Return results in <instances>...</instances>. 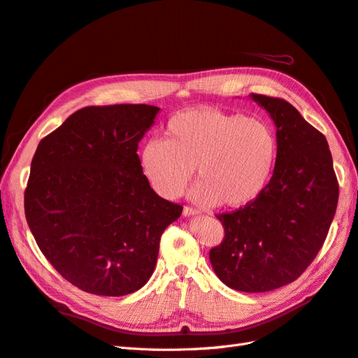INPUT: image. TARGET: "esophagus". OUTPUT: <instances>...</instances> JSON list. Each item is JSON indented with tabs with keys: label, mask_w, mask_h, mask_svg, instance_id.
Returning a JSON list of instances; mask_svg holds the SVG:
<instances>
[{
	"label": "esophagus",
	"mask_w": 358,
	"mask_h": 358,
	"mask_svg": "<svg viewBox=\"0 0 358 358\" xmlns=\"http://www.w3.org/2000/svg\"><path fill=\"white\" fill-rule=\"evenodd\" d=\"M197 213H200L197 209H194V208H191V206H185V208H183V215L185 216H191V215H197Z\"/></svg>",
	"instance_id": "esophagus-1"
}]
</instances>
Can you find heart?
I'll use <instances>...</instances> for the list:
<instances>
[{"label":"heart","mask_w":358,"mask_h":358,"mask_svg":"<svg viewBox=\"0 0 358 358\" xmlns=\"http://www.w3.org/2000/svg\"><path fill=\"white\" fill-rule=\"evenodd\" d=\"M276 158L278 137L266 121L209 107L171 116L164 138H150L140 150L143 175L161 197H180L196 167L194 201L225 208H243L262 196Z\"/></svg>","instance_id":"heart-1"}]
</instances>
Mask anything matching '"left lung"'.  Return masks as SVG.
Instances as JSON below:
<instances>
[{
    "instance_id": "obj_1",
    "label": "left lung",
    "mask_w": 358,
    "mask_h": 358,
    "mask_svg": "<svg viewBox=\"0 0 358 358\" xmlns=\"http://www.w3.org/2000/svg\"><path fill=\"white\" fill-rule=\"evenodd\" d=\"M251 96L276 127L273 176L255 201L216 215L224 239L209 258L227 287L266 292L296 280L315 259L338 206L339 183L322 133L288 101Z\"/></svg>"
}]
</instances>
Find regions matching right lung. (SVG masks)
I'll return each mask as SVG.
<instances>
[{
  "instance_id": "obj_1",
  "label": "right lung",
  "mask_w": 358,
  "mask_h": 358,
  "mask_svg": "<svg viewBox=\"0 0 358 358\" xmlns=\"http://www.w3.org/2000/svg\"><path fill=\"white\" fill-rule=\"evenodd\" d=\"M158 107L90 106L37 146L25 189L29 230L57 272L96 296L142 288L182 206L150 188L137 155Z\"/></svg>"
}]
</instances>
